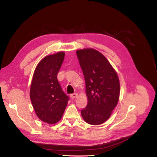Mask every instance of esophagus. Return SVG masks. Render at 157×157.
Instances as JSON below:
<instances>
[{
  "label": "esophagus",
  "mask_w": 157,
  "mask_h": 157,
  "mask_svg": "<svg viewBox=\"0 0 157 157\" xmlns=\"http://www.w3.org/2000/svg\"><path fill=\"white\" fill-rule=\"evenodd\" d=\"M78 96V94L77 93H74V94H71V98L72 99H75Z\"/></svg>",
  "instance_id": "1"
}]
</instances>
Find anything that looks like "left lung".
<instances>
[{
    "label": "left lung",
    "instance_id": "1",
    "mask_svg": "<svg viewBox=\"0 0 157 157\" xmlns=\"http://www.w3.org/2000/svg\"><path fill=\"white\" fill-rule=\"evenodd\" d=\"M86 83L87 106L81 111L85 122L103 124L111 117L120 96L117 73L101 53L93 48L77 51Z\"/></svg>",
    "mask_w": 157,
    "mask_h": 157
}]
</instances>
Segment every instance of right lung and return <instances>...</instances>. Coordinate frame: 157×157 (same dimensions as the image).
Returning <instances> with one entry per match:
<instances>
[{
	"label": "right lung",
	"instance_id": "add662e5",
	"mask_svg": "<svg viewBox=\"0 0 157 157\" xmlns=\"http://www.w3.org/2000/svg\"><path fill=\"white\" fill-rule=\"evenodd\" d=\"M64 57V52H59L41 59L36 65L31 84L30 99L36 115L50 124L60 121L69 99L57 78Z\"/></svg>",
	"mask_w": 157,
	"mask_h": 157
}]
</instances>
